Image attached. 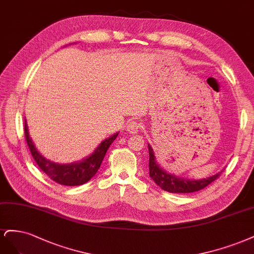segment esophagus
<instances>
[{"label": "esophagus", "instance_id": "34e87169", "mask_svg": "<svg viewBox=\"0 0 254 254\" xmlns=\"http://www.w3.org/2000/svg\"><path fill=\"white\" fill-rule=\"evenodd\" d=\"M140 127H141V125L139 124L138 121L132 120V121H129L128 124H127V130L128 133H130V134H135V133L138 132L139 129H140Z\"/></svg>", "mask_w": 254, "mask_h": 254}]
</instances>
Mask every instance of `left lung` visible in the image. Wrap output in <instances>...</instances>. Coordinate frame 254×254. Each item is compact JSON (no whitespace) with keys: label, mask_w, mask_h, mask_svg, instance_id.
<instances>
[{"label":"left lung","mask_w":254,"mask_h":254,"mask_svg":"<svg viewBox=\"0 0 254 254\" xmlns=\"http://www.w3.org/2000/svg\"><path fill=\"white\" fill-rule=\"evenodd\" d=\"M149 149V171L150 177L153 179L154 183L159 186L162 190H165L170 193H192L199 191L203 188H206L212 182H214L216 178L220 175L222 172H218L215 175H212L207 178L198 179H188L171 174L166 170H163L158 163L156 162V157H155L154 151L152 146L148 144Z\"/></svg>","instance_id":"obj_1"}]
</instances>
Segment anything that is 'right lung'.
<instances>
[{"mask_svg":"<svg viewBox=\"0 0 254 254\" xmlns=\"http://www.w3.org/2000/svg\"><path fill=\"white\" fill-rule=\"evenodd\" d=\"M24 133H25V139L31 153V156L34 157L39 168L52 181L63 186H80L91 181L98 172V170H99L106 151H108L110 145L118 136V133H116L113 136L104 139L88 157L81 161L67 163V165H61V163H56L51 161L50 159H46L38 152L34 142L31 141V138L29 137L26 120L25 124H24Z\"/></svg>","mask_w":254,"mask_h":254,"instance_id":"obj_1","label":"right lung"}]
</instances>
